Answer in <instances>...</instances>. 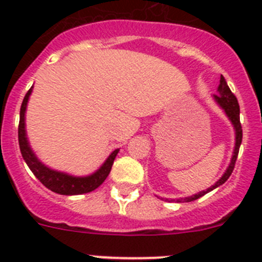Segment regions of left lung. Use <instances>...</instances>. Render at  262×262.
Segmentation results:
<instances>
[{
  "label": "left lung",
  "mask_w": 262,
  "mask_h": 262,
  "mask_svg": "<svg viewBox=\"0 0 262 262\" xmlns=\"http://www.w3.org/2000/svg\"><path fill=\"white\" fill-rule=\"evenodd\" d=\"M218 94L214 95V100H215L216 104L219 107L222 108L223 112L226 114V116L228 117V120L231 121L232 126H234L235 130V147H234V152H232V157H231L230 164L226 168L225 173L222 175V178L219 179L214 185H211L210 188H207L206 190H201V192L195 193V194L189 195V197H185V199H178V200H171V201H176V202H190L194 201V200L200 199L202 195H205L206 193L211 192L215 188L221 187L222 184H225L227 181V179L230 178L232 171H234L235 167V162H236L237 154H239V147L242 145V138H243V130H242V124H240V108H239V103H237V99L235 98V95L231 93L230 87H228L227 82H226L225 77L221 75V81H219V86H218ZM168 201V200H167Z\"/></svg>",
  "instance_id": "left-lung-1"
}]
</instances>
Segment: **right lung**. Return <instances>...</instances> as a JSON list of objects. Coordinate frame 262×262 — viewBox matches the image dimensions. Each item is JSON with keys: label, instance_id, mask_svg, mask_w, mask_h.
Masks as SVG:
<instances>
[{"label": "right lung", "instance_id": "add662e5", "mask_svg": "<svg viewBox=\"0 0 262 262\" xmlns=\"http://www.w3.org/2000/svg\"><path fill=\"white\" fill-rule=\"evenodd\" d=\"M32 87L26 94L22 105H20L18 141H19V148L20 152H22L23 159L27 163V166L30 167L32 173L39 179L40 183L43 184L44 187L48 188V189H51L52 192L63 195H75L93 192L96 188L100 187L103 181L110 175L115 158H116L117 152H119V148H116V150L111 152L110 157L105 159L104 163L99 167L94 173L87 176H73L67 173V172L56 171V169H52L51 167L46 166L36 157V154H35L34 150L31 148L30 142H28L27 133H26V110H27L28 99H30V95L32 93Z\"/></svg>", "mask_w": 262, "mask_h": 262}]
</instances>
